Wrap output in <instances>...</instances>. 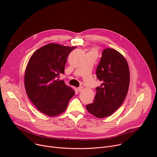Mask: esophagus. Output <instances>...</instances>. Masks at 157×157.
Here are the masks:
<instances>
[{"label":"esophagus","instance_id":"obj_1","mask_svg":"<svg viewBox=\"0 0 157 157\" xmlns=\"http://www.w3.org/2000/svg\"><path fill=\"white\" fill-rule=\"evenodd\" d=\"M82 89H83V87L82 86H80V87H79L78 88V92H81V91H82Z\"/></svg>","mask_w":157,"mask_h":157}]
</instances>
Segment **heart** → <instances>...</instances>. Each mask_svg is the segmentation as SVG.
<instances>
[{
	"label": "heart",
	"mask_w": 157,
	"mask_h": 157,
	"mask_svg": "<svg viewBox=\"0 0 157 157\" xmlns=\"http://www.w3.org/2000/svg\"><path fill=\"white\" fill-rule=\"evenodd\" d=\"M94 52V53H95V52Z\"/></svg>",
	"instance_id": "1"
}]
</instances>
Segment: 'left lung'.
Masks as SVG:
<instances>
[{
	"label": "left lung",
	"mask_w": 157,
	"mask_h": 157,
	"mask_svg": "<svg viewBox=\"0 0 157 157\" xmlns=\"http://www.w3.org/2000/svg\"><path fill=\"white\" fill-rule=\"evenodd\" d=\"M96 73L101 84L96 88L94 101L86 105V109L95 117L104 118L113 114L124 101L130 83L129 68L123 55L107 48L102 53Z\"/></svg>",
	"instance_id": "1"
}]
</instances>
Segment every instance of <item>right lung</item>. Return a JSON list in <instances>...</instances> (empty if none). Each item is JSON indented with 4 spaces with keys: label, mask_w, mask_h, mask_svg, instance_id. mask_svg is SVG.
I'll use <instances>...</instances> for the list:
<instances>
[{
    "label": "right lung",
    "mask_w": 157,
    "mask_h": 157,
    "mask_svg": "<svg viewBox=\"0 0 157 157\" xmlns=\"http://www.w3.org/2000/svg\"><path fill=\"white\" fill-rule=\"evenodd\" d=\"M76 47L50 43L37 50L30 58L25 73L27 94L37 109L49 116L66 109L75 91L59 76L64 74L70 53Z\"/></svg>",
    "instance_id": "right-lung-1"
}]
</instances>
